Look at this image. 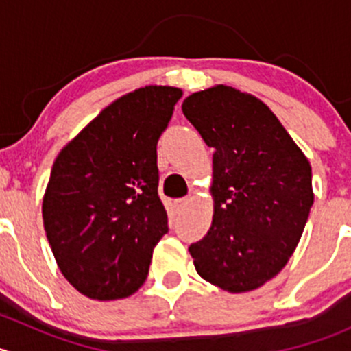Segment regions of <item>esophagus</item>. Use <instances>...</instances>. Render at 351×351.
Wrapping results in <instances>:
<instances>
[{
  "label": "esophagus",
  "instance_id": "esophagus-1",
  "mask_svg": "<svg viewBox=\"0 0 351 351\" xmlns=\"http://www.w3.org/2000/svg\"><path fill=\"white\" fill-rule=\"evenodd\" d=\"M189 204H190V198L189 197H183V198H178V200H175L176 212H183L186 207H189Z\"/></svg>",
  "mask_w": 351,
  "mask_h": 351
}]
</instances>
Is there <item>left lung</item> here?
<instances>
[{
    "label": "left lung",
    "instance_id": "left-lung-1",
    "mask_svg": "<svg viewBox=\"0 0 351 351\" xmlns=\"http://www.w3.org/2000/svg\"><path fill=\"white\" fill-rule=\"evenodd\" d=\"M183 113L214 149L212 226L190 244L197 274L231 293L267 284L300 241L314 202L307 156L267 104L226 84L186 97Z\"/></svg>",
    "mask_w": 351,
    "mask_h": 351
}]
</instances>
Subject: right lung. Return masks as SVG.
<instances>
[{
	"label": "right lung",
	"instance_id": "1",
	"mask_svg": "<svg viewBox=\"0 0 351 351\" xmlns=\"http://www.w3.org/2000/svg\"><path fill=\"white\" fill-rule=\"evenodd\" d=\"M183 91L147 84L122 95L56 158L42 219L59 270L90 299H125L168 232L156 144Z\"/></svg>",
	"mask_w": 351,
	"mask_h": 351
}]
</instances>
